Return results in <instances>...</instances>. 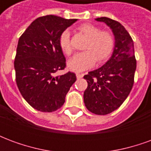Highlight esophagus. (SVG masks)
<instances>
[{
    "instance_id": "esophagus-1",
    "label": "esophagus",
    "mask_w": 151,
    "mask_h": 151,
    "mask_svg": "<svg viewBox=\"0 0 151 151\" xmlns=\"http://www.w3.org/2000/svg\"><path fill=\"white\" fill-rule=\"evenodd\" d=\"M76 77H77V78L80 79V78H82V77H83V74H82V73H76Z\"/></svg>"
}]
</instances>
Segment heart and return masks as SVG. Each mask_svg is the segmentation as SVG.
I'll list each match as a JSON object with an SVG mask.
<instances>
[{
    "label": "heart",
    "mask_w": 151,
    "mask_h": 151,
    "mask_svg": "<svg viewBox=\"0 0 151 151\" xmlns=\"http://www.w3.org/2000/svg\"><path fill=\"white\" fill-rule=\"evenodd\" d=\"M85 36L88 38L85 52L75 54L68 62L69 68L75 72H82L91 68L95 62L101 63L108 59L114 49L115 39L109 31H101L100 28L90 23H84L78 27ZM60 47L66 55H71L73 52L69 31H64L59 40Z\"/></svg>",
    "instance_id": "b5f03b06"
}]
</instances>
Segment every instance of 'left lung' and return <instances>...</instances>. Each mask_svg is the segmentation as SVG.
<instances>
[{"label":"left lung","instance_id":"obj_1","mask_svg":"<svg viewBox=\"0 0 151 151\" xmlns=\"http://www.w3.org/2000/svg\"><path fill=\"white\" fill-rule=\"evenodd\" d=\"M111 28L115 37L113 52L104 65L88 73L84 78L88 83L83 95L89 111L107 115L122 104L129 95L134 82L137 61L133 41L122 25L111 18H95Z\"/></svg>","mask_w":151,"mask_h":151}]
</instances>
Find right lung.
<instances>
[{
  "label": "right lung",
  "mask_w": 151,
  "mask_h": 151,
  "mask_svg": "<svg viewBox=\"0 0 151 151\" xmlns=\"http://www.w3.org/2000/svg\"><path fill=\"white\" fill-rule=\"evenodd\" d=\"M77 19L55 15L40 17L31 22L19 38L14 60L18 90L32 108L52 112L62 107L75 82L74 73H56L65 68L60 36Z\"/></svg>",
  "instance_id": "right-lung-1"
}]
</instances>
